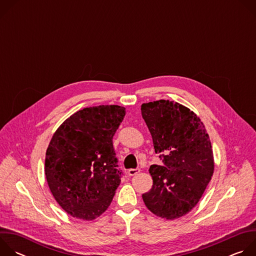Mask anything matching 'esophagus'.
I'll list each match as a JSON object with an SVG mask.
<instances>
[{
	"mask_svg": "<svg viewBox=\"0 0 256 256\" xmlns=\"http://www.w3.org/2000/svg\"><path fill=\"white\" fill-rule=\"evenodd\" d=\"M140 171V168H134V169L132 168V169H128V175H130V176H134V175L138 174Z\"/></svg>",
	"mask_w": 256,
	"mask_h": 256,
	"instance_id": "obj_1",
	"label": "esophagus"
}]
</instances>
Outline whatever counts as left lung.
Instances as JSON below:
<instances>
[{"label": "left lung", "mask_w": 256, "mask_h": 256, "mask_svg": "<svg viewBox=\"0 0 256 256\" xmlns=\"http://www.w3.org/2000/svg\"><path fill=\"white\" fill-rule=\"evenodd\" d=\"M147 124L162 165H151L153 186L142 200L153 214L173 220L198 202L214 172L212 144L200 120L169 100L144 103Z\"/></svg>", "instance_id": "obj_1"}]
</instances>
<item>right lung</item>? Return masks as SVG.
<instances>
[{
  "label": "right lung",
  "mask_w": 256,
  "mask_h": 256,
  "mask_svg": "<svg viewBox=\"0 0 256 256\" xmlns=\"http://www.w3.org/2000/svg\"><path fill=\"white\" fill-rule=\"evenodd\" d=\"M124 116L118 105L87 107L52 138L46 177L58 204L74 218L94 220L112 202L122 175L112 138Z\"/></svg>",
  "instance_id": "add662e5"
}]
</instances>
